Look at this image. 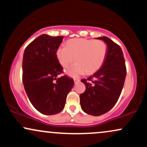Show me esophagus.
<instances>
[{
  "instance_id": "1",
  "label": "esophagus",
  "mask_w": 147,
  "mask_h": 147,
  "mask_svg": "<svg viewBox=\"0 0 147 147\" xmlns=\"http://www.w3.org/2000/svg\"><path fill=\"white\" fill-rule=\"evenodd\" d=\"M80 82V80L79 79H74V83H75V84H77L78 82Z\"/></svg>"
}]
</instances>
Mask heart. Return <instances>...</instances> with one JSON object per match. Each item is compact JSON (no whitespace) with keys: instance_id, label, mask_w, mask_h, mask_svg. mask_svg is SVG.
<instances>
[{"instance_id":"heart-1","label":"heart","mask_w":147,"mask_h":147,"mask_svg":"<svg viewBox=\"0 0 147 147\" xmlns=\"http://www.w3.org/2000/svg\"><path fill=\"white\" fill-rule=\"evenodd\" d=\"M107 45L103 41L78 38L68 40L65 47L57 48L56 56L62 67L66 68L75 60V63L65 70L71 77H77L84 72L92 74L98 70L105 60Z\"/></svg>"}]
</instances>
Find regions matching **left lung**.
Masks as SVG:
<instances>
[{
    "label": "left lung",
    "mask_w": 147,
    "mask_h": 147,
    "mask_svg": "<svg viewBox=\"0 0 147 147\" xmlns=\"http://www.w3.org/2000/svg\"><path fill=\"white\" fill-rule=\"evenodd\" d=\"M107 45L102 67L87 79H82L86 90L81 94L80 104L86 113L99 116L115 106L122 92L126 75L124 55L119 45L106 36L96 38Z\"/></svg>",
    "instance_id": "1"
}]
</instances>
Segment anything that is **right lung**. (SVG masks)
I'll return each instance as SVG.
<instances>
[{
  "mask_svg": "<svg viewBox=\"0 0 147 147\" xmlns=\"http://www.w3.org/2000/svg\"><path fill=\"white\" fill-rule=\"evenodd\" d=\"M63 36L42 34L25 48L23 58V83L30 102L38 112L55 115L64 109L66 97L74 86L63 72L56 51Z\"/></svg>",
  "mask_w": 147,
  "mask_h": 147,
  "instance_id": "obj_1",
  "label": "right lung"
}]
</instances>
